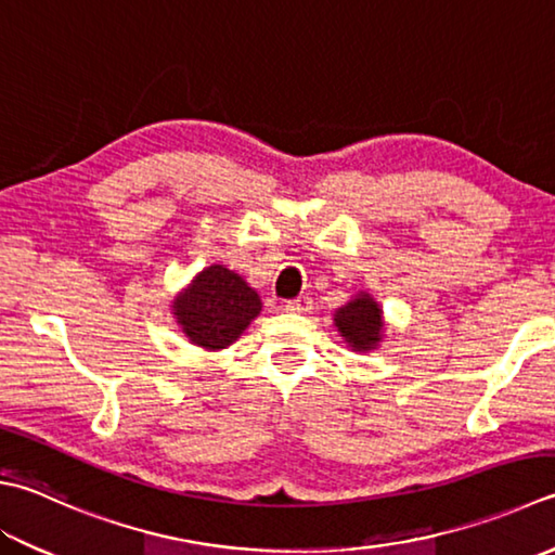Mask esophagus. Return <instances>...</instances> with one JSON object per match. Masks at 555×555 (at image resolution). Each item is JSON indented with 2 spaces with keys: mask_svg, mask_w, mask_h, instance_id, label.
<instances>
[{
  "mask_svg": "<svg viewBox=\"0 0 555 555\" xmlns=\"http://www.w3.org/2000/svg\"><path fill=\"white\" fill-rule=\"evenodd\" d=\"M285 309H287V311H295V313H305V311L311 309V297L299 295V297H295V299H287V301H285Z\"/></svg>",
  "mask_w": 555,
  "mask_h": 555,
  "instance_id": "esophagus-1",
  "label": "esophagus"
}]
</instances>
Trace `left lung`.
Here are the masks:
<instances>
[{
    "label": "left lung",
    "mask_w": 555,
    "mask_h": 555,
    "mask_svg": "<svg viewBox=\"0 0 555 555\" xmlns=\"http://www.w3.org/2000/svg\"><path fill=\"white\" fill-rule=\"evenodd\" d=\"M336 326L352 348L372 350V345L379 343L382 309L367 295H362L336 311Z\"/></svg>",
    "instance_id": "left-lung-1"
}]
</instances>
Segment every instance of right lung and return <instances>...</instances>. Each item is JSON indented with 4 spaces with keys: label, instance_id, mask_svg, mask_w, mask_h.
<instances>
[{
    "label": "right lung",
    "instance_id": "1",
    "mask_svg": "<svg viewBox=\"0 0 555 555\" xmlns=\"http://www.w3.org/2000/svg\"><path fill=\"white\" fill-rule=\"evenodd\" d=\"M173 309L188 338L207 350H219L242 336L258 317L260 299L232 270L210 266L173 301Z\"/></svg>",
    "mask_w": 555,
    "mask_h": 555
}]
</instances>
